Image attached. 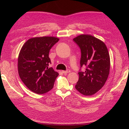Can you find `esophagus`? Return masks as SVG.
Listing matches in <instances>:
<instances>
[{
	"label": "esophagus",
	"instance_id": "esophagus-1",
	"mask_svg": "<svg viewBox=\"0 0 129 129\" xmlns=\"http://www.w3.org/2000/svg\"><path fill=\"white\" fill-rule=\"evenodd\" d=\"M69 72H70V71H69V69L67 70V71H62V73H63V74H67V73H68Z\"/></svg>",
	"mask_w": 129,
	"mask_h": 129
}]
</instances>
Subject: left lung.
<instances>
[{
    "label": "left lung",
    "instance_id": "1",
    "mask_svg": "<svg viewBox=\"0 0 129 129\" xmlns=\"http://www.w3.org/2000/svg\"><path fill=\"white\" fill-rule=\"evenodd\" d=\"M81 49V68L86 66L84 72H79L77 90L85 96L95 94L104 85L110 72V60L104 43L94 37L82 34L73 39Z\"/></svg>",
    "mask_w": 129,
    "mask_h": 129
}]
</instances>
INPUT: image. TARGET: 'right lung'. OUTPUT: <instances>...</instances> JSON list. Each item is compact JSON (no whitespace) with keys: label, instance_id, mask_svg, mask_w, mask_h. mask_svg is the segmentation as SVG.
I'll return each instance as SVG.
<instances>
[{"label":"right lung","instance_id":"1","mask_svg":"<svg viewBox=\"0 0 129 129\" xmlns=\"http://www.w3.org/2000/svg\"><path fill=\"white\" fill-rule=\"evenodd\" d=\"M59 40L53 37L30 38L22 46L19 54L18 69L21 81L30 90L42 94L54 86L58 73L52 67L50 49Z\"/></svg>","mask_w":129,"mask_h":129}]
</instances>
